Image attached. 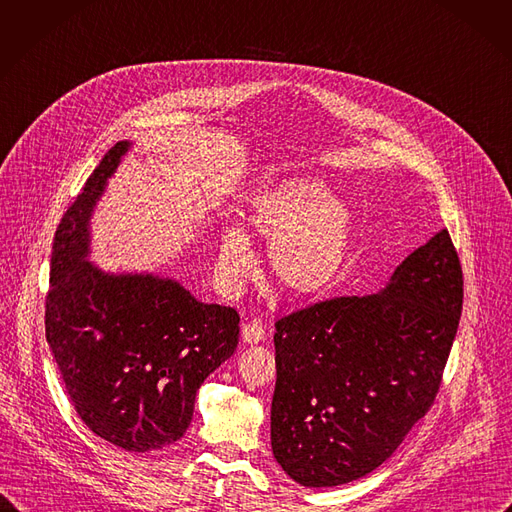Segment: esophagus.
Returning a JSON list of instances; mask_svg holds the SVG:
<instances>
[{"label": "esophagus", "mask_w": 512, "mask_h": 512, "mask_svg": "<svg viewBox=\"0 0 512 512\" xmlns=\"http://www.w3.org/2000/svg\"><path fill=\"white\" fill-rule=\"evenodd\" d=\"M241 335H243V342H245V344H251V346H253V344L263 342L265 329H263V325H261L259 321H253V323H245V325H243Z\"/></svg>", "instance_id": "obj_1"}]
</instances>
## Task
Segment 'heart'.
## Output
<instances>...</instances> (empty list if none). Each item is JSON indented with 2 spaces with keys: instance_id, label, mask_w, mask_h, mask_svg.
<instances>
[{
  "instance_id": "b5f03b06",
  "label": "heart",
  "mask_w": 512,
  "mask_h": 512,
  "mask_svg": "<svg viewBox=\"0 0 512 512\" xmlns=\"http://www.w3.org/2000/svg\"><path fill=\"white\" fill-rule=\"evenodd\" d=\"M247 222L269 243V267L276 282L296 294L315 296L339 276L354 236V212L342 197L313 177H286L249 201ZM255 267L243 228L220 232L216 269L226 286H238Z\"/></svg>"
}]
</instances>
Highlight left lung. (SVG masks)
Masks as SVG:
<instances>
[{"instance_id": "1", "label": "left lung", "mask_w": 512, "mask_h": 512, "mask_svg": "<svg viewBox=\"0 0 512 512\" xmlns=\"http://www.w3.org/2000/svg\"><path fill=\"white\" fill-rule=\"evenodd\" d=\"M461 306V265L442 228L377 294L276 323L271 451L294 482L342 486L397 451L438 393Z\"/></svg>"}]
</instances>
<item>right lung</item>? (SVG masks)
Wrapping results in <instances>:
<instances>
[{
  "label": "right lung",
  "instance_id": "1",
  "mask_svg": "<svg viewBox=\"0 0 512 512\" xmlns=\"http://www.w3.org/2000/svg\"><path fill=\"white\" fill-rule=\"evenodd\" d=\"M133 142H117L55 232L47 342L82 422L125 451L179 440L195 395L238 344L230 306L197 300L183 284L148 271H105L92 253V216Z\"/></svg>",
  "mask_w": 512,
  "mask_h": 512
}]
</instances>
